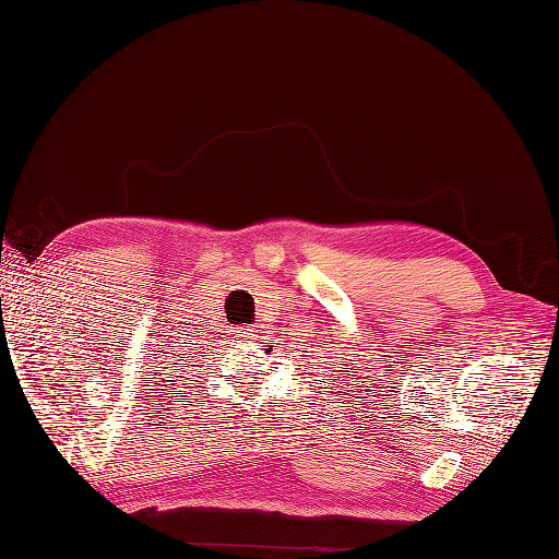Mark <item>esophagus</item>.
<instances>
[{"mask_svg":"<svg viewBox=\"0 0 559 559\" xmlns=\"http://www.w3.org/2000/svg\"><path fill=\"white\" fill-rule=\"evenodd\" d=\"M236 333L242 335V338H254V335H257V331H254L252 326H242V329H238Z\"/></svg>","mask_w":559,"mask_h":559,"instance_id":"obj_1","label":"esophagus"}]
</instances>
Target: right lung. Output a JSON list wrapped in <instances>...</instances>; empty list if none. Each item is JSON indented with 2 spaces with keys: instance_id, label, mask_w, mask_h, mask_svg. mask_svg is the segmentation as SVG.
I'll return each mask as SVG.
<instances>
[{
  "instance_id": "obj_1",
  "label": "right lung",
  "mask_w": 559,
  "mask_h": 559,
  "mask_svg": "<svg viewBox=\"0 0 559 559\" xmlns=\"http://www.w3.org/2000/svg\"><path fill=\"white\" fill-rule=\"evenodd\" d=\"M204 357H206V355H204Z\"/></svg>"
}]
</instances>
